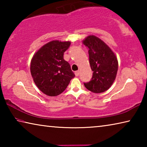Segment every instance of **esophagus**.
Wrapping results in <instances>:
<instances>
[{"instance_id": "1", "label": "esophagus", "mask_w": 147, "mask_h": 147, "mask_svg": "<svg viewBox=\"0 0 147 147\" xmlns=\"http://www.w3.org/2000/svg\"><path fill=\"white\" fill-rule=\"evenodd\" d=\"M74 74H75V75H76V76H79V74H80V72H79V71H76L74 72Z\"/></svg>"}]
</instances>
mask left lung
Masks as SVG:
<instances>
[{"label": "left lung", "instance_id": "1", "mask_svg": "<svg viewBox=\"0 0 147 147\" xmlns=\"http://www.w3.org/2000/svg\"><path fill=\"white\" fill-rule=\"evenodd\" d=\"M88 47L89 63L93 71L91 80L84 86L94 93H101L112 86L118 71L117 56L108 45L94 35L82 41Z\"/></svg>", "mask_w": 147, "mask_h": 147}]
</instances>
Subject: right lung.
<instances>
[{
	"label": "right lung",
	"instance_id": "right-lung-1",
	"mask_svg": "<svg viewBox=\"0 0 147 147\" xmlns=\"http://www.w3.org/2000/svg\"><path fill=\"white\" fill-rule=\"evenodd\" d=\"M71 41L53 40L44 45L31 59L30 73L36 86L46 95L56 96L65 90L75 75L63 53Z\"/></svg>",
	"mask_w": 147,
	"mask_h": 147
}]
</instances>
